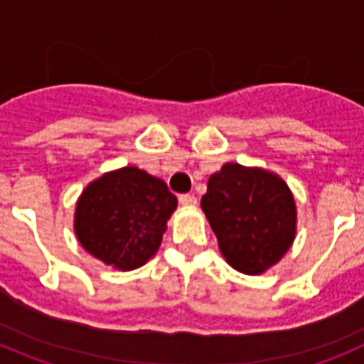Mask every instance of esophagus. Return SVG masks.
<instances>
[{
	"instance_id": "esophagus-1",
	"label": "esophagus",
	"mask_w": 364,
	"mask_h": 364,
	"mask_svg": "<svg viewBox=\"0 0 364 364\" xmlns=\"http://www.w3.org/2000/svg\"><path fill=\"white\" fill-rule=\"evenodd\" d=\"M178 200H180V204L186 205V208H193V205H197V197H195V195H180Z\"/></svg>"
}]
</instances>
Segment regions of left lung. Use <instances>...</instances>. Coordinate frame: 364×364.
<instances>
[{
	"mask_svg": "<svg viewBox=\"0 0 364 364\" xmlns=\"http://www.w3.org/2000/svg\"><path fill=\"white\" fill-rule=\"evenodd\" d=\"M200 205L228 264L246 275L277 264L295 239L294 195L281 176L260 167L224 164L208 180Z\"/></svg>",
	"mask_w": 364,
	"mask_h": 364,
	"instance_id": "1",
	"label": "left lung"
}]
</instances>
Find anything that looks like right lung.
Returning <instances> with one entry per match:
<instances>
[{
  "label": "right lung",
  "instance_id": "1",
  "mask_svg": "<svg viewBox=\"0 0 364 364\" xmlns=\"http://www.w3.org/2000/svg\"><path fill=\"white\" fill-rule=\"evenodd\" d=\"M176 204L164 180L134 166L122 167L83 189L74 233L92 257L131 272L156 253Z\"/></svg>",
  "mask_w": 364,
  "mask_h": 364
}]
</instances>
